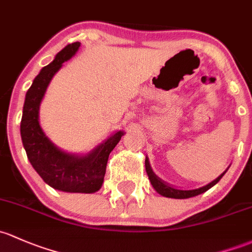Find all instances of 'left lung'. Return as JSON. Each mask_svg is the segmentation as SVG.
I'll list each match as a JSON object with an SVG mask.
<instances>
[{"label":"left lung","mask_w":252,"mask_h":252,"mask_svg":"<svg viewBox=\"0 0 252 252\" xmlns=\"http://www.w3.org/2000/svg\"><path fill=\"white\" fill-rule=\"evenodd\" d=\"M145 166H146V173L148 175V179H150L151 184H152L153 189L157 190L158 193H159L160 195H163V197H168V198H175V199H186V198H190V197H195V195L200 194V193H204L205 190H208L209 189H211L213 186H215L217 182L221 180V177L223 176V174L220 175L219 177H217L216 180H214L213 182H210L209 185H206V186L204 187H200V189H189V190H184V189H174V187L169 186V185L164 184L163 181H161L160 179H158L157 176H156L155 174H153L152 169H151L150 166V163H148V159L146 158V160H145Z\"/></svg>","instance_id":"left-lung-1"}]
</instances>
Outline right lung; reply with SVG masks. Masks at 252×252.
I'll use <instances>...</instances> for the list:
<instances>
[{
	"label": "right lung",
	"mask_w": 252,
	"mask_h": 252,
	"mask_svg": "<svg viewBox=\"0 0 252 252\" xmlns=\"http://www.w3.org/2000/svg\"><path fill=\"white\" fill-rule=\"evenodd\" d=\"M79 46V42L66 46L33 79L25 96L20 134L31 165L46 184L63 192L94 193L104 182L108 156L123 136V131L113 134L88 156L76 157L55 147L43 134L38 123L39 104L50 79L62 67L63 63L76 54Z\"/></svg>",
	"instance_id": "obj_1"
}]
</instances>
